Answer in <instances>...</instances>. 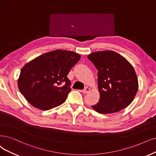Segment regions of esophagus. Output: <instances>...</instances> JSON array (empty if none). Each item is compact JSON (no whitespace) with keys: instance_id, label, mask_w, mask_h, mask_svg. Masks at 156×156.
I'll list each match as a JSON object with an SVG mask.
<instances>
[{"instance_id":"obj_1","label":"esophagus","mask_w":156,"mask_h":156,"mask_svg":"<svg viewBox=\"0 0 156 156\" xmlns=\"http://www.w3.org/2000/svg\"><path fill=\"white\" fill-rule=\"evenodd\" d=\"M90 90V88H89V87H85L84 89H83V90H82V92L83 93L87 94V93H89Z\"/></svg>"}]
</instances>
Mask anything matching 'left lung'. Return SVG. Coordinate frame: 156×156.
Segmentation results:
<instances>
[{"mask_svg": "<svg viewBox=\"0 0 156 156\" xmlns=\"http://www.w3.org/2000/svg\"><path fill=\"white\" fill-rule=\"evenodd\" d=\"M98 69L100 100L91 106L101 114L118 112L129 106L138 90L134 67L122 55L112 51H98L88 55Z\"/></svg>", "mask_w": 156, "mask_h": 156, "instance_id": "1", "label": "left lung"}]
</instances>
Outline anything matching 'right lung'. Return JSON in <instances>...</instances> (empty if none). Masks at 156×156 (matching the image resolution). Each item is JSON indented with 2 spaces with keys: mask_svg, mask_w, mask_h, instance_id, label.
I'll use <instances>...</instances> for the list:
<instances>
[{
  "mask_svg": "<svg viewBox=\"0 0 156 156\" xmlns=\"http://www.w3.org/2000/svg\"><path fill=\"white\" fill-rule=\"evenodd\" d=\"M80 58L73 51L57 49L28 62L21 69L18 80L21 94L40 110L62 104L71 90L67 75Z\"/></svg>",
  "mask_w": 156,
  "mask_h": 156,
  "instance_id": "add662e5",
  "label": "right lung"
}]
</instances>
